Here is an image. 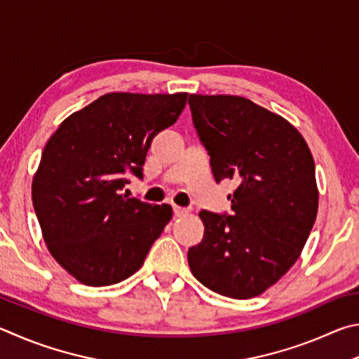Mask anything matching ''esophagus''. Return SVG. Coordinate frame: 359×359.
Here are the masks:
<instances>
[{"mask_svg":"<svg viewBox=\"0 0 359 359\" xmlns=\"http://www.w3.org/2000/svg\"><path fill=\"white\" fill-rule=\"evenodd\" d=\"M173 215H175L176 217H183V216H187V215H189V210L181 208V206H176V205H173Z\"/></svg>","mask_w":359,"mask_h":359,"instance_id":"obj_1","label":"esophagus"}]
</instances>
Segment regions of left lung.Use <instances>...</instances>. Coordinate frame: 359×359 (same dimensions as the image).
<instances>
[{"instance_id": "1", "label": "left lung", "mask_w": 359, "mask_h": 359, "mask_svg": "<svg viewBox=\"0 0 359 359\" xmlns=\"http://www.w3.org/2000/svg\"><path fill=\"white\" fill-rule=\"evenodd\" d=\"M189 107L216 183L236 184L231 215L200 211L205 233L187 252L191 271L224 297H259L294 265L316 222L311 149L287 119L246 97L191 94Z\"/></svg>"}]
</instances>
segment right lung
I'll use <instances>...</instances> for the list:
<instances>
[{
	"instance_id": "1",
	"label": "right lung",
	"mask_w": 359,
	"mask_h": 359,
	"mask_svg": "<svg viewBox=\"0 0 359 359\" xmlns=\"http://www.w3.org/2000/svg\"><path fill=\"white\" fill-rule=\"evenodd\" d=\"M187 93H109L72 113L48 138L33 178L43 241L81 284H118L140 269L172 219L170 205L123 196L143 178L153 138L183 111Z\"/></svg>"
}]
</instances>
